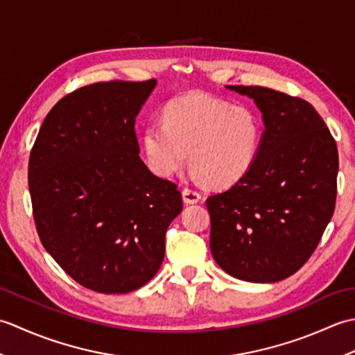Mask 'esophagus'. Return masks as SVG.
Listing matches in <instances>:
<instances>
[{
    "label": "esophagus",
    "instance_id": "1",
    "mask_svg": "<svg viewBox=\"0 0 355 355\" xmlns=\"http://www.w3.org/2000/svg\"><path fill=\"white\" fill-rule=\"evenodd\" d=\"M183 200L186 205H193V202H198L201 200V193L195 189H189V187H184L183 189Z\"/></svg>",
    "mask_w": 355,
    "mask_h": 355
}]
</instances>
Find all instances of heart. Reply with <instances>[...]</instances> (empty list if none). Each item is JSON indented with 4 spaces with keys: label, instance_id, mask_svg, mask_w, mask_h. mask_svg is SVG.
I'll return each instance as SVG.
<instances>
[{
    "label": "heart",
    "instance_id": "b5f03b06",
    "mask_svg": "<svg viewBox=\"0 0 355 355\" xmlns=\"http://www.w3.org/2000/svg\"><path fill=\"white\" fill-rule=\"evenodd\" d=\"M149 169L171 177L191 157L193 175L218 187L239 183L258 160L262 123L247 105L205 93L166 103L163 120H150L141 135Z\"/></svg>",
    "mask_w": 355,
    "mask_h": 355
}]
</instances>
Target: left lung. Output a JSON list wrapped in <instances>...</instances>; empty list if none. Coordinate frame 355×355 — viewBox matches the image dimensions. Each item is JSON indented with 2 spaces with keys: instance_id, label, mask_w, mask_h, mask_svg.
<instances>
[{
  "instance_id": "1",
  "label": "left lung",
  "mask_w": 355,
  "mask_h": 355,
  "mask_svg": "<svg viewBox=\"0 0 355 355\" xmlns=\"http://www.w3.org/2000/svg\"><path fill=\"white\" fill-rule=\"evenodd\" d=\"M227 88L252 97L266 131L250 172L206 200L210 250L233 277L277 282L310 259L334 214L337 145L310 102L266 87Z\"/></svg>"
}]
</instances>
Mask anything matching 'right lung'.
Returning a JSON list of instances; mask_svg holds the SVG:
<instances>
[{
	"instance_id": "obj_1",
	"label": "right lung",
	"mask_w": 355,
	"mask_h": 355,
	"mask_svg": "<svg viewBox=\"0 0 355 355\" xmlns=\"http://www.w3.org/2000/svg\"><path fill=\"white\" fill-rule=\"evenodd\" d=\"M155 79L96 82L64 96L30 150L28 189L37 235L85 288L123 294L148 284L164 235L183 210L175 183L140 158L135 117Z\"/></svg>"
}]
</instances>
